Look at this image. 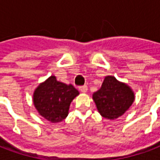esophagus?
Wrapping results in <instances>:
<instances>
[{"label": "esophagus", "mask_w": 160, "mask_h": 160, "mask_svg": "<svg viewBox=\"0 0 160 160\" xmlns=\"http://www.w3.org/2000/svg\"><path fill=\"white\" fill-rule=\"evenodd\" d=\"M79 89H80V91L81 92H87V86H82V87H79Z\"/></svg>", "instance_id": "34e87169"}]
</instances>
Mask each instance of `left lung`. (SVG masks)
<instances>
[{"label": "left lung", "instance_id": "obj_1", "mask_svg": "<svg viewBox=\"0 0 160 160\" xmlns=\"http://www.w3.org/2000/svg\"><path fill=\"white\" fill-rule=\"evenodd\" d=\"M134 92L128 84L114 76H105L100 89L92 94L98 113L108 120L120 118L134 101Z\"/></svg>", "mask_w": 160, "mask_h": 160}]
</instances>
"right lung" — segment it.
<instances>
[{"mask_svg":"<svg viewBox=\"0 0 160 160\" xmlns=\"http://www.w3.org/2000/svg\"><path fill=\"white\" fill-rule=\"evenodd\" d=\"M79 94V91L71 84L62 83L51 75L35 89L33 104L41 117L57 123L68 117L70 104Z\"/></svg>","mask_w":160,"mask_h":160,"instance_id":"right-lung-1","label":"right lung"}]
</instances>
